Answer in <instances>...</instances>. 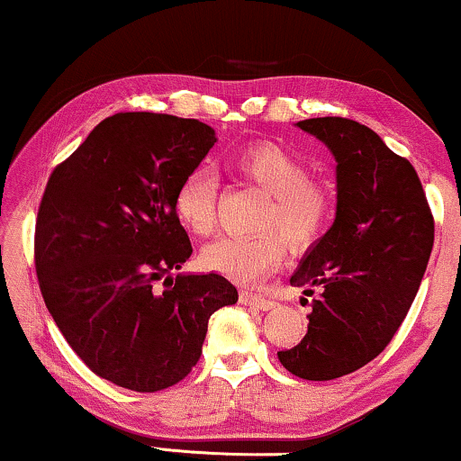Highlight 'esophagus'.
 <instances>
[{
    "mask_svg": "<svg viewBox=\"0 0 461 461\" xmlns=\"http://www.w3.org/2000/svg\"><path fill=\"white\" fill-rule=\"evenodd\" d=\"M239 302H241V304H245V306L260 308V311H270V308L275 306V300H270L262 294H254V292H241V294H239Z\"/></svg>",
    "mask_w": 461,
    "mask_h": 461,
    "instance_id": "34e87169",
    "label": "esophagus"
}]
</instances>
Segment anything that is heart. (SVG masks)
I'll list each match as a JSON object with an SVG mask.
<instances>
[{
    "label": "heart",
    "instance_id": "obj_1",
    "mask_svg": "<svg viewBox=\"0 0 461 461\" xmlns=\"http://www.w3.org/2000/svg\"><path fill=\"white\" fill-rule=\"evenodd\" d=\"M229 166L268 194L258 218V226L267 230L216 239L201 251V264L237 283H251L279 267L285 251L283 240L289 249H304L323 232L330 194L319 182L308 180V169L298 157L273 142L239 149ZM216 203L218 180L205 167L193 169L176 188V216L186 230L199 237L210 235L216 226Z\"/></svg>",
    "mask_w": 461,
    "mask_h": 461
}]
</instances>
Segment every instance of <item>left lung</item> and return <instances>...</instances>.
<instances>
[{"label": "left lung", "mask_w": 461, "mask_h": 461, "mask_svg": "<svg viewBox=\"0 0 461 461\" xmlns=\"http://www.w3.org/2000/svg\"><path fill=\"white\" fill-rule=\"evenodd\" d=\"M295 125L336 157L338 205L289 279L319 289L306 336L276 355L294 375L325 382L374 361L399 331L426 273L434 220L411 163L367 125L344 117Z\"/></svg>", "instance_id": "left-lung-1"}]
</instances>
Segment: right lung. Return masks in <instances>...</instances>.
Instances as JSON below:
<instances>
[{"label": "right lung", "mask_w": 461, "mask_h": 461, "mask_svg": "<svg viewBox=\"0 0 461 461\" xmlns=\"http://www.w3.org/2000/svg\"><path fill=\"white\" fill-rule=\"evenodd\" d=\"M216 142L197 119L106 117L54 167L35 222L50 314L94 374L157 393L191 374L207 321L239 294L222 275H176L193 254L176 188Z\"/></svg>", "instance_id": "add662e5"}]
</instances>
